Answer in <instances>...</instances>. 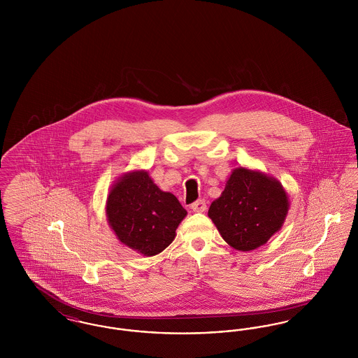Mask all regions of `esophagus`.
Instances as JSON below:
<instances>
[{
  "label": "esophagus",
  "instance_id": "34e87169",
  "mask_svg": "<svg viewBox=\"0 0 358 358\" xmlns=\"http://www.w3.org/2000/svg\"><path fill=\"white\" fill-rule=\"evenodd\" d=\"M190 208H192V210L193 212H205V209H206V203H205V200H197V201H194L193 204L190 205Z\"/></svg>",
  "mask_w": 358,
  "mask_h": 358
}]
</instances>
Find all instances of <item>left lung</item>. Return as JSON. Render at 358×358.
Listing matches in <instances>:
<instances>
[{
	"label": "left lung",
	"instance_id": "left-lung-1",
	"mask_svg": "<svg viewBox=\"0 0 358 358\" xmlns=\"http://www.w3.org/2000/svg\"><path fill=\"white\" fill-rule=\"evenodd\" d=\"M282 184L264 173L236 168L208 210L222 238L238 251H252L278 232L289 212Z\"/></svg>",
	"mask_w": 358,
	"mask_h": 358
}]
</instances>
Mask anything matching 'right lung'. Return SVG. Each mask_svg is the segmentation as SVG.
Returning <instances> with one entry per match:
<instances>
[{"label": "right lung", "instance_id": "right-lung-1", "mask_svg": "<svg viewBox=\"0 0 358 358\" xmlns=\"http://www.w3.org/2000/svg\"><path fill=\"white\" fill-rule=\"evenodd\" d=\"M106 215L120 243L141 255L154 256L174 240L187 210L174 194L157 187L148 171H136L111 187Z\"/></svg>", "mask_w": 358, "mask_h": 358}]
</instances>
